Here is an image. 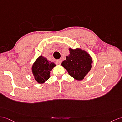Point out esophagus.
Returning <instances> with one entry per match:
<instances>
[{
  "label": "esophagus",
  "instance_id": "obj_1",
  "mask_svg": "<svg viewBox=\"0 0 122 122\" xmlns=\"http://www.w3.org/2000/svg\"><path fill=\"white\" fill-rule=\"evenodd\" d=\"M56 63H57V64H58V65H61V62H62V61H61V59H58V60H57L56 61Z\"/></svg>",
  "mask_w": 122,
  "mask_h": 122
}]
</instances>
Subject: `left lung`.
Listing matches in <instances>:
<instances>
[{
    "mask_svg": "<svg viewBox=\"0 0 122 122\" xmlns=\"http://www.w3.org/2000/svg\"><path fill=\"white\" fill-rule=\"evenodd\" d=\"M69 50L70 54L62 62L61 66L71 76L81 81L91 69L92 58L87 52L81 49L69 48Z\"/></svg>",
    "mask_w": 122,
    "mask_h": 122,
    "instance_id": "left-lung-1",
    "label": "left lung"
}]
</instances>
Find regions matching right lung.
I'll return each instance as SVG.
<instances>
[{
	"label": "right lung",
	"instance_id": "add662e5",
	"mask_svg": "<svg viewBox=\"0 0 122 122\" xmlns=\"http://www.w3.org/2000/svg\"><path fill=\"white\" fill-rule=\"evenodd\" d=\"M56 65L47 60L42 55L40 56L32 66V72L34 78L38 83H44L50 78V71Z\"/></svg>",
	"mask_w": 122,
	"mask_h": 122
}]
</instances>
